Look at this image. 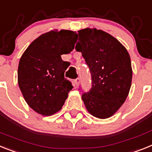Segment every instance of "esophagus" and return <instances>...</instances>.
<instances>
[{
    "label": "esophagus",
    "mask_w": 152,
    "mask_h": 152,
    "mask_svg": "<svg viewBox=\"0 0 152 152\" xmlns=\"http://www.w3.org/2000/svg\"><path fill=\"white\" fill-rule=\"evenodd\" d=\"M80 78H77V79H76V80H74V83H75V86H76V87L79 86V85H80Z\"/></svg>",
    "instance_id": "obj_1"
}]
</instances>
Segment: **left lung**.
<instances>
[{
	"instance_id": "left-lung-1",
	"label": "left lung",
	"mask_w": 152,
	"mask_h": 152,
	"mask_svg": "<svg viewBox=\"0 0 152 152\" xmlns=\"http://www.w3.org/2000/svg\"><path fill=\"white\" fill-rule=\"evenodd\" d=\"M76 50L89 67L92 88L82 96L91 115L107 118L118 110L129 95L132 79L131 59L122 43L103 30L78 31Z\"/></svg>"
}]
</instances>
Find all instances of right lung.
Here are the masks:
<instances>
[{
  "mask_svg": "<svg viewBox=\"0 0 152 152\" xmlns=\"http://www.w3.org/2000/svg\"><path fill=\"white\" fill-rule=\"evenodd\" d=\"M76 39L74 31L51 30L34 39L20 60V89L29 106L42 115L59 112L73 87L64 78L69 63L61 55L74 49Z\"/></svg>",
  "mask_w": 152,
  "mask_h": 152,
  "instance_id": "add662e5",
  "label": "right lung"
}]
</instances>
